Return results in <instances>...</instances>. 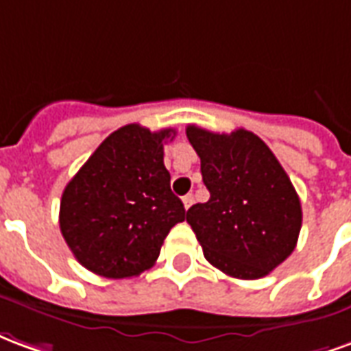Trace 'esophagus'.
Returning a JSON list of instances; mask_svg holds the SVG:
<instances>
[{
  "label": "esophagus",
  "mask_w": 351,
  "mask_h": 351,
  "mask_svg": "<svg viewBox=\"0 0 351 351\" xmlns=\"http://www.w3.org/2000/svg\"><path fill=\"white\" fill-rule=\"evenodd\" d=\"M193 204H194L193 194H186V196H183V206H185V209H189V207L193 206Z\"/></svg>",
  "instance_id": "34e87169"
}]
</instances>
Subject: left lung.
Here are the masks:
<instances>
[{"mask_svg":"<svg viewBox=\"0 0 351 351\" xmlns=\"http://www.w3.org/2000/svg\"><path fill=\"white\" fill-rule=\"evenodd\" d=\"M186 138L209 191L206 204L186 211L206 260L243 280L269 275L293 252L303 221L288 173L250 130L219 134L189 125Z\"/></svg>","mask_w":351,"mask_h":351,"instance_id":"left-lung-1","label":"left lung"}]
</instances>
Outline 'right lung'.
Masks as SVG:
<instances>
[{
    "label": "right lung",
    "mask_w": 351,
    "mask_h": 351,
    "mask_svg": "<svg viewBox=\"0 0 351 351\" xmlns=\"http://www.w3.org/2000/svg\"><path fill=\"white\" fill-rule=\"evenodd\" d=\"M173 136L176 129L125 125L67 183L60 228L86 269L106 278L136 277L157 262L168 232L186 219L165 166V142Z\"/></svg>",
    "instance_id": "1"
}]
</instances>
